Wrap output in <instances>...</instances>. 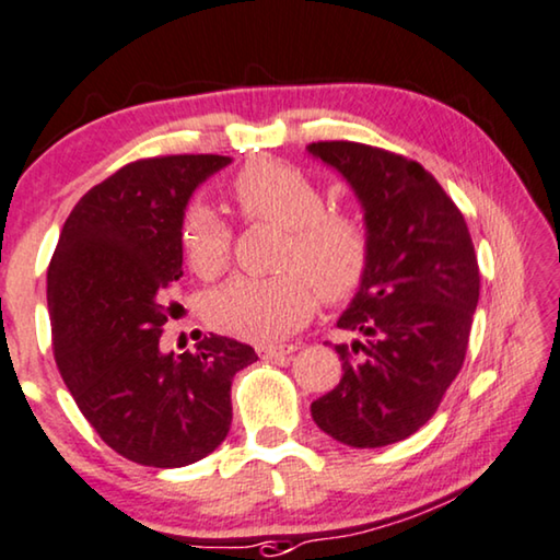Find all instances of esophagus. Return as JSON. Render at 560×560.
<instances>
[{
    "instance_id": "esophagus-1",
    "label": "esophagus",
    "mask_w": 560,
    "mask_h": 560,
    "mask_svg": "<svg viewBox=\"0 0 560 560\" xmlns=\"http://www.w3.org/2000/svg\"><path fill=\"white\" fill-rule=\"evenodd\" d=\"M296 348L294 345H279V348H258V355H261L264 360H279V358H287V355H291V352H294Z\"/></svg>"
}]
</instances>
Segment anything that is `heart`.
<instances>
[{
    "label": "heart",
    "instance_id": "obj_1",
    "mask_svg": "<svg viewBox=\"0 0 560 560\" xmlns=\"http://www.w3.org/2000/svg\"><path fill=\"white\" fill-rule=\"evenodd\" d=\"M233 200L250 223L287 231L273 279L238 277L210 296V322L241 340L269 342L294 332L312 317L319 294L350 296L370 264V233L352 212L325 210V192L302 170L273 160L250 162L235 175ZM231 228L205 202H190L179 220V243L190 269L215 279L231 258ZM313 281L310 282L308 279Z\"/></svg>",
    "mask_w": 560,
    "mask_h": 560
}]
</instances>
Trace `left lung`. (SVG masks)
<instances>
[{"instance_id":"obj_1","label":"left lung","mask_w":560,"mask_h":560,"mask_svg":"<svg viewBox=\"0 0 560 560\" xmlns=\"http://www.w3.org/2000/svg\"><path fill=\"white\" fill-rule=\"evenodd\" d=\"M352 187L370 233V264L337 327L342 377L312 404L340 444L377 448L416 434L459 375L479 299L467 223L419 162L358 144L306 147Z\"/></svg>"}]
</instances>
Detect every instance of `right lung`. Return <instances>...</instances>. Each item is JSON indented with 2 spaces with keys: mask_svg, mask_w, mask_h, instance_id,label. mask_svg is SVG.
<instances>
[{
  "mask_svg": "<svg viewBox=\"0 0 560 560\" xmlns=\"http://www.w3.org/2000/svg\"><path fill=\"white\" fill-rule=\"evenodd\" d=\"M231 164L220 154L139 160L91 187L47 269L55 362L96 434L144 467L215 452L233 419V375L258 355L231 337L162 352L167 291L183 277L179 220L192 192Z\"/></svg>",
  "mask_w": 560,
  "mask_h": 560,
  "instance_id": "right-lung-1",
  "label": "right lung"
}]
</instances>
